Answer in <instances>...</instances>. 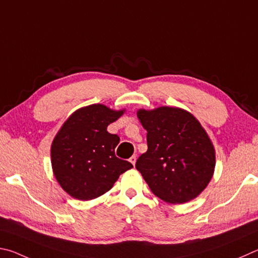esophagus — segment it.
<instances>
[{"label": "esophagus", "mask_w": 258, "mask_h": 258, "mask_svg": "<svg viewBox=\"0 0 258 258\" xmlns=\"http://www.w3.org/2000/svg\"><path fill=\"white\" fill-rule=\"evenodd\" d=\"M136 161H137L136 155H133V156L129 159V162H130V163H132L134 166H135V164H136Z\"/></svg>", "instance_id": "esophagus-1"}]
</instances>
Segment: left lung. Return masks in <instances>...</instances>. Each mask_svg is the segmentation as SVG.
I'll list each match as a JSON object with an SVG mask.
<instances>
[{
  "label": "left lung",
  "mask_w": 258,
  "mask_h": 258,
  "mask_svg": "<svg viewBox=\"0 0 258 258\" xmlns=\"http://www.w3.org/2000/svg\"><path fill=\"white\" fill-rule=\"evenodd\" d=\"M147 130V152L136 162L148 187L161 200L182 204L204 190L215 168V151L200 122L178 107L139 110Z\"/></svg>",
  "instance_id": "obj_1"
}]
</instances>
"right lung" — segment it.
Returning a JSON list of instances; mask_svg holds the SVG:
<instances>
[{
  "mask_svg": "<svg viewBox=\"0 0 258 258\" xmlns=\"http://www.w3.org/2000/svg\"><path fill=\"white\" fill-rule=\"evenodd\" d=\"M123 111H113L102 104L77 110L54 138L51 148L53 172L70 196L89 201L110 190L120 174L133 164L115 156L120 142L107 132Z\"/></svg>",
  "mask_w": 258,
  "mask_h": 258,
  "instance_id": "right-lung-1",
  "label": "right lung"
}]
</instances>
